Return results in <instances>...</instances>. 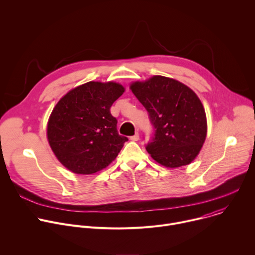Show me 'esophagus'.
<instances>
[{
  "label": "esophagus",
  "mask_w": 255,
  "mask_h": 255,
  "mask_svg": "<svg viewBox=\"0 0 255 255\" xmlns=\"http://www.w3.org/2000/svg\"><path fill=\"white\" fill-rule=\"evenodd\" d=\"M130 139H131L132 141H138V140H139V133H135L133 136L130 137Z\"/></svg>",
  "instance_id": "esophagus-1"
}]
</instances>
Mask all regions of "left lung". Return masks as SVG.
Returning a JSON list of instances; mask_svg holds the SVG:
<instances>
[{"label":"left lung","instance_id":"obj_1","mask_svg":"<svg viewBox=\"0 0 255 255\" xmlns=\"http://www.w3.org/2000/svg\"><path fill=\"white\" fill-rule=\"evenodd\" d=\"M130 89L147 110L154 128L147 152L166 167L190 164L207 135L205 109L195 92L162 76L132 83Z\"/></svg>","mask_w":255,"mask_h":255}]
</instances>
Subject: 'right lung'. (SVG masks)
<instances>
[{"label": "right lung", "mask_w": 255, "mask_h": 255, "mask_svg": "<svg viewBox=\"0 0 255 255\" xmlns=\"http://www.w3.org/2000/svg\"><path fill=\"white\" fill-rule=\"evenodd\" d=\"M124 91L117 83L89 82L69 91L56 104L48 120L47 138L67 169L92 174L117 157L128 138L119 135L110 108Z\"/></svg>", "instance_id": "1"}]
</instances>
